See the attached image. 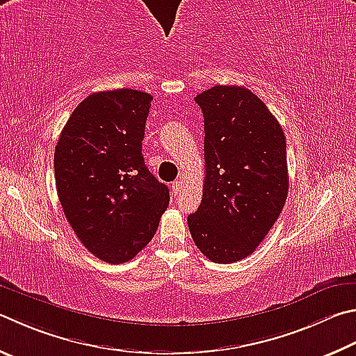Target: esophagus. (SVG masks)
I'll use <instances>...</instances> for the list:
<instances>
[{
  "instance_id": "esophagus-1",
  "label": "esophagus",
  "mask_w": 356,
  "mask_h": 356,
  "mask_svg": "<svg viewBox=\"0 0 356 356\" xmlns=\"http://www.w3.org/2000/svg\"><path fill=\"white\" fill-rule=\"evenodd\" d=\"M180 188H182V182H179V180H176V182H172V184H171V193H172V196H177Z\"/></svg>"
}]
</instances>
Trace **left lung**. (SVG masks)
<instances>
[{
	"label": "left lung",
	"mask_w": 356,
	"mask_h": 356,
	"mask_svg": "<svg viewBox=\"0 0 356 356\" xmlns=\"http://www.w3.org/2000/svg\"><path fill=\"white\" fill-rule=\"evenodd\" d=\"M195 101L204 113L205 180L190 234L209 260L235 263L260 245L285 205L286 138L245 87L215 86Z\"/></svg>",
	"instance_id": "1"
}]
</instances>
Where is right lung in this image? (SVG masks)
<instances>
[{
  "label": "right lung",
  "instance_id": "right-lung-1",
  "mask_svg": "<svg viewBox=\"0 0 356 356\" xmlns=\"http://www.w3.org/2000/svg\"><path fill=\"white\" fill-rule=\"evenodd\" d=\"M152 96L131 88L87 96L54 152L57 196L71 229L99 260L120 264L156 235L170 190L145 165Z\"/></svg>",
  "mask_w": 356,
  "mask_h": 356
}]
</instances>
